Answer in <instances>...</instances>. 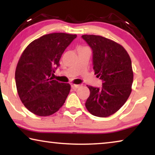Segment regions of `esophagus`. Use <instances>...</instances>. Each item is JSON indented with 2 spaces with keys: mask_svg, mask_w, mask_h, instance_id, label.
Wrapping results in <instances>:
<instances>
[{
  "mask_svg": "<svg viewBox=\"0 0 155 155\" xmlns=\"http://www.w3.org/2000/svg\"><path fill=\"white\" fill-rule=\"evenodd\" d=\"M80 86H81L80 84H72V88H73V89H77V88H79Z\"/></svg>",
  "mask_w": 155,
  "mask_h": 155,
  "instance_id": "1",
  "label": "esophagus"
}]
</instances>
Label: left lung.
Listing matches in <instances>:
<instances>
[{"label":"left lung","mask_w":155,"mask_h":155,"mask_svg":"<svg viewBox=\"0 0 155 155\" xmlns=\"http://www.w3.org/2000/svg\"><path fill=\"white\" fill-rule=\"evenodd\" d=\"M82 38L93 51L94 74L103 81L101 88L87 87L90 94L85 107L92 115L107 117L122 107L132 91L130 58L126 50L113 40L98 35H84Z\"/></svg>","instance_id":"1"}]
</instances>
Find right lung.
I'll return each mask as SVG.
<instances>
[{
  "instance_id": "right-lung-1",
  "label": "right lung",
  "mask_w": 155,
  "mask_h": 155,
  "mask_svg": "<svg viewBox=\"0 0 155 155\" xmlns=\"http://www.w3.org/2000/svg\"><path fill=\"white\" fill-rule=\"evenodd\" d=\"M76 37L66 33L44 35L21 55L15 70L17 90L25 107L35 115H52L65 103L71 85L53 77L63 53Z\"/></svg>"
}]
</instances>
